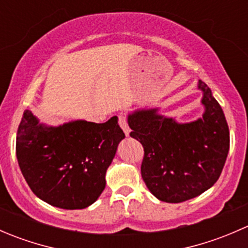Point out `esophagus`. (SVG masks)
<instances>
[{
  "label": "esophagus",
  "mask_w": 248,
  "mask_h": 248,
  "mask_svg": "<svg viewBox=\"0 0 248 248\" xmlns=\"http://www.w3.org/2000/svg\"><path fill=\"white\" fill-rule=\"evenodd\" d=\"M119 124H120V127L122 128V131L124 132V134L128 137L131 129H129L128 124H127V120H126V116H124V114H120L119 115Z\"/></svg>",
  "instance_id": "34e87169"
}]
</instances>
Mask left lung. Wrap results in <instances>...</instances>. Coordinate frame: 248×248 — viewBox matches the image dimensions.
<instances>
[{"instance_id": "8db88e82", "label": "left lung", "mask_w": 248, "mask_h": 248, "mask_svg": "<svg viewBox=\"0 0 248 248\" xmlns=\"http://www.w3.org/2000/svg\"><path fill=\"white\" fill-rule=\"evenodd\" d=\"M202 116L187 124L138 109L128 114L129 136L141 142V176L149 191L166 202L196 198L218 180L229 151V128L211 90L199 80Z\"/></svg>"}]
</instances>
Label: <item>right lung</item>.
I'll return each mask as SVG.
<instances>
[{
	"mask_svg": "<svg viewBox=\"0 0 248 248\" xmlns=\"http://www.w3.org/2000/svg\"><path fill=\"white\" fill-rule=\"evenodd\" d=\"M124 138L116 116L104 124L76 120L54 127L25 110L16 133L17 163L39 199L85 209L106 188L107 169Z\"/></svg>",
	"mask_w": 248,
	"mask_h": 248,
	"instance_id": "1",
	"label": "right lung"
}]
</instances>
